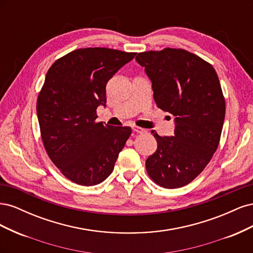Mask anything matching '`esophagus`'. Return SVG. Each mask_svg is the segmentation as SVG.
<instances>
[{
  "label": "esophagus",
  "mask_w": 253,
  "mask_h": 253,
  "mask_svg": "<svg viewBox=\"0 0 253 253\" xmlns=\"http://www.w3.org/2000/svg\"><path fill=\"white\" fill-rule=\"evenodd\" d=\"M133 131L136 134H143L145 132V129L142 127H139V126H133Z\"/></svg>",
  "instance_id": "esophagus-1"
}]
</instances>
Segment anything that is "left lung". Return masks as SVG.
Masks as SVG:
<instances>
[{
	"label": "left lung",
	"mask_w": 253,
	"mask_h": 253,
	"mask_svg": "<svg viewBox=\"0 0 253 253\" xmlns=\"http://www.w3.org/2000/svg\"><path fill=\"white\" fill-rule=\"evenodd\" d=\"M135 59L152 81L158 108L175 117L174 136L151 132L157 150L145 160V169L160 187H183L203 172L218 147L226 104L217 74L181 48L143 51Z\"/></svg>",
	"instance_id": "1"
}]
</instances>
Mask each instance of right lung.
Here are the masks:
<instances>
[{
	"mask_svg": "<svg viewBox=\"0 0 253 253\" xmlns=\"http://www.w3.org/2000/svg\"><path fill=\"white\" fill-rule=\"evenodd\" d=\"M136 52L79 48L49 67L37 100L41 138L48 157L66 178L95 186L109 177L132 128L97 122L106 103V83Z\"/></svg>",
	"mask_w": 253,
	"mask_h": 253,
	"instance_id": "obj_1",
	"label": "right lung"
}]
</instances>
